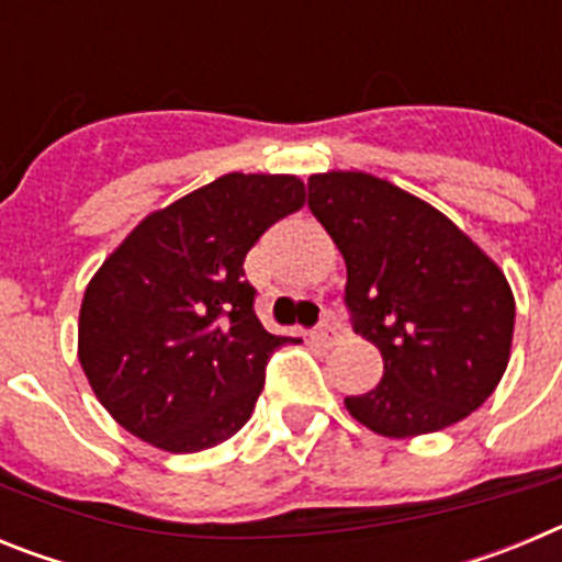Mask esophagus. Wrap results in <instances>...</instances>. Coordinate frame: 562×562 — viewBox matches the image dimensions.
I'll list each match as a JSON object with an SVG mask.
<instances>
[{
    "label": "esophagus",
    "instance_id": "obj_1",
    "mask_svg": "<svg viewBox=\"0 0 562 562\" xmlns=\"http://www.w3.org/2000/svg\"><path fill=\"white\" fill-rule=\"evenodd\" d=\"M315 340L321 342V346H326V349H331V346H337V340H340V329L331 324H321L315 329Z\"/></svg>",
    "mask_w": 562,
    "mask_h": 562
}]
</instances>
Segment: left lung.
<instances>
[{
    "label": "left lung",
    "mask_w": 562,
    "mask_h": 562,
    "mask_svg": "<svg viewBox=\"0 0 562 562\" xmlns=\"http://www.w3.org/2000/svg\"><path fill=\"white\" fill-rule=\"evenodd\" d=\"M310 211L346 258V310L382 380L346 408L380 436L473 414L509 362L515 297L495 261L428 202L360 171L310 177Z\"/></svg>",
    "instance_id": "left-lung-1"
}]
</instances>
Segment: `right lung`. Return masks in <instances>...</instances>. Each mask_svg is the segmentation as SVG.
<instances>
[{
  "instance_id": "1",
  "label": "right lung",
  "mask_w": 562,
  "mask_h": 562,
  "mask_svg": "<svg viewBox=\"0 0 562 562\" xmlns=\"http://www.w3.org/2000/svg\"><path fill=\"white\" fill-rule=\"evenodd\" d=\"M304 205L286 173H225L151 213L89 281L78 324L83 374L117 425L168 453L245 428L267 362L290 337L261 326L245 256Z\"/></svg>"
}]
</instances>
